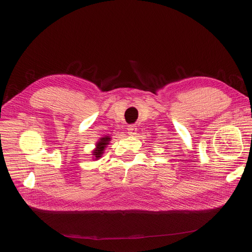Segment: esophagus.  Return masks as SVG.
Returning <instances> with one entry per match:
<instances>
[{
	"mask_svg": "<svg viewBox=\"0 0 252 252\" xmlns=\"http://www.w3.org/2000/svg\"><path fill=\"white\" fill-rule=\"evenodd\" d=\"M127 132L130 135H134L136 133V127L134 125H129L127 127Z\"/></svg>",
	"mask_w": 252,
	"mask_h": 252,
	"instance_id": "obj_1",
	"label": "esophagus"
}]
</instances>
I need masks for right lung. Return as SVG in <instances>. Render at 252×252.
Masks as SVG:
<instances>
[{
  "label": "right lung",
  "instance_id": "1",
  "mask_svg": "<svg viewBox=\"0 0 252 252\" xmlns=\"http://www.w3.org/2000/svg\"><path fill=\"white\" fill-rule=\"evenodd\" d=\"M109 141H110V138H102L100 142L96 144V149L94 152V156H95V158H101V156L103 155L104 148L106 147V145L108 144Z\"/></svg>",
  "mask_w": 252,
  "mask_h": 252
}]
</instances>
